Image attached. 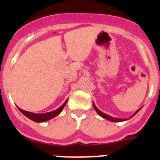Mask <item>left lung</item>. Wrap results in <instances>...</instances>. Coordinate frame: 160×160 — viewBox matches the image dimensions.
<instances>
[{"instance_id":"8db88e82","label":"left lung","mask_w":160,"mask_h":160,"mask_svg":"<svg viewBox=\"0 0 160 160\" xmlns=\"http://www.w3.org/2000/svg\"><path fill=\"white\" fill-rule=\"evenodd\" d=\"M93 107H94V110H95L96 112L98 113V114H99L100 116L102 117L103 118H105V119L109 120V121H111V122H123V121H126V120L128 119V118H114V117L110 116V115H108V114H105V113H103V112H102L101 111H99V110H98V109L97 107H96L95 104H94V102H93ZM140 109H138V110H137V111H135V113H134V114H133V115L131 117V118H132L133 116H135V114H136L138 112V111H140Z\"/></svg>"}]
</instances>
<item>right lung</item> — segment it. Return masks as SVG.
<instances>
[{"instance_id":"obj_1","label":"right lung","mask_w":160,"mask_h":160,"mask_svg":"<svg viewBox=\"0 0 160 160\" xmlns=\"http://www.w3.org/2000/svg\"><path fill=\"white\" fill-rule=\"evenodd\" d=\"M68 101V98L66 100L64 103H63L62 105L59 108H58L57 110H55V111H50V112H47V113H44V114H36V113H32V112H29V111H25L22 109L19 108L18 107V108L19 109V111L22 113V114L26 116L27 118H29V119L32 120V121H34L36 122H46L48 120H50L51 118H54L57 115H58L62 111L63 108L66 106V102Z\"/></svg>"}]
</instances>
